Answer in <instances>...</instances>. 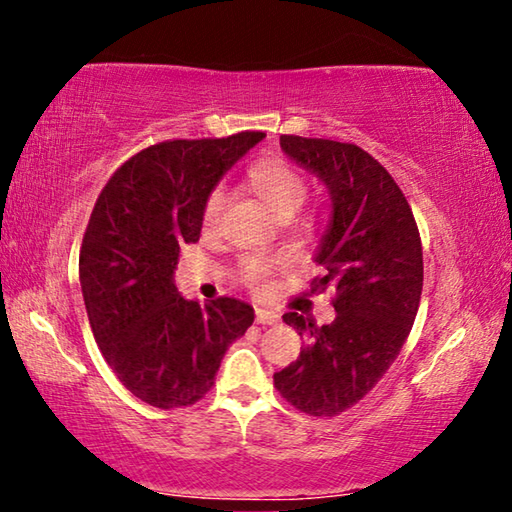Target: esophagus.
Segmentation results:
<instances>
[{"mask_svg":"<svg viewBox=\"0 0 512 512\" xmlns=\"http://www.w3.org/2000/svg\"><path fill=\"white\" fill-rule=\"evenodd\" d=\"M255 320L259 325H277V323H280V314H277V311H271V309H257Z\"/></svg>","mask_w":512,"mask_h":512,"instance_id":"1","label":"esophagus"}]
</instances>
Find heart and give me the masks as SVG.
<instances>
[{
  "label": "heart",
  "mask_w": 512,
  "mask_h": 512,
  "mask_svg": "<svg viewBox=\"0 0 512 512\" xmlns=\"http://www.w3.org/2000/svg\"><path fill=\"white\" fill-rule=\"evenodd\" d=\"M250 187L262 198L264 205L280 219H291L307 198V183L298 171H293L282 160H262L248 173ZM225 205V189L214 187L205 198L203 225L205 230H214L221 221ZM277 268L275 259L246 257L239 266V280L253 291H264L268 277Z\"/></svg>",
  "instance_id": "1"
}]
</instances>
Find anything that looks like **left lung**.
<instances>
[{
  "instance_id": "left-lung-1",
  "label": "left lung",
  "mask_w": 512,
  "mask_h": 512,
  "mask_svg": "<svg viewBox=\"0 0 512 512\" xmlns=\"http://www.w3.org/2000/svg\"><path fill=\"white\" fill-rule=\"evenodd\" d=\"M280 146L332 198L314 257L323 275L311 291L336 289V318L316 327L296 311L284 314L307 345L273 381L298 411L332 418L377 386L411 332L422 296L420 232L391 173L357 144L282 135Z\"/></svg>"
}]
</instances>
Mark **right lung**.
Returning <instances> with one entry per match:
<instances>
[{"label": "right lung", "mask_w": 512, "mask_h": 512, "mask_svg": "<svg viewBox=\"0 0 512 512\" xmlns=\"http://www.w3.org/2000/svg\"><path fill=\"white\" fill-rule=\"evenodd\" d=\"M264 137L153 144L121 164L94 203L79 257L94 341L121 384L158 409L205 397L225 350L255 320L237 298L185 300L173 271L180 246L201 237L207 194Z\"/></svg>", "instance_id": "add662e5"}]
</instances>
